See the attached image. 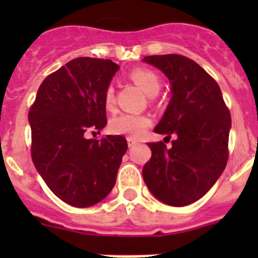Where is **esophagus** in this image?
Returning <instances> with one entry per match:
<instances>
[{
	"label": "esophagus",
	"mask_w": 258,
	"mask_h": 258,
	"mask_svg": "<svg viewBox=\"0 0 258 258\" xmlns=\"http://www.w3.org/2000/svg\"><path fill=\"white\" fill-rule=\"evenodd\" d=\"M126 141H127V146H129V147H133V146L137 145V141L134 140V138H132V137H129Z\"/></svg>",
	"instance_id": "1"
}]
</instances>
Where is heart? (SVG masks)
<instances>
[{
	"mask_svg": "<svg viewBox=\"0 0 258 258\" xmlns=\"http://www.w3.org/2000/svg\"><path fill=\"white\" fill-rule=\"evenodd\" d=\"M132 80L142 89L150 97H155L160 90V79L155 72L145 68L134 70L131 74ZM104 106L107 109H113L115 107V90L113 86H108L104 92ZM151 125V118L146 115H134V113H121L115 116L109 121V131L113 134L129 136L138 138Z\"/></svg>",
	"mask_w": 258,
	"mask_h": 258,
	"instance_id": "b5f03b06",
	"label": "heart"
}]
</instances>
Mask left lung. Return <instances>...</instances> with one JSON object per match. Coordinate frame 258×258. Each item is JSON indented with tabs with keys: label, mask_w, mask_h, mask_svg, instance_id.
I'll use <instances>...</instances> for the list:
<instances>
[{
	"label": "left lung",
	"mask_w": 258,
	"mask_h": 258,
	"mask_svg": "<svg viewBox=\"0 0 258 258\" xmlns=\"http://www.w3.org/2000/svg\"><path fill=\"white\" fill-rule=\"evenodd\" d=\"M170 83V101L155 133L172 141L149 143L151 159L143 179L164 204L184 207L203 198L227 163L231 116L218 84L198 63L177 54L145 56Z\"/></svg>",
	"instance_id": "left-lung-1"
}]
</instances>
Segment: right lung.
<instances>
[{
	"label": "right lung",
	"mask_w": 258,
	"mask_h": 258,
	"mask_svg": "<svg viewBox=\"0 0 258 258\" xmlns=\"http://www.w3.org/2000/svg\"><path fill=\"white\" fill-rule=\"evenodd\" d=\"M118 70L108 59H74L42 81L29 109L36 169L59 199L76 208L95 206L112 191L127 150L122 136L85 137L106 126L104 92Z\"/></svg>",
	"instance_id": "obj_1"
}]
</instances>
